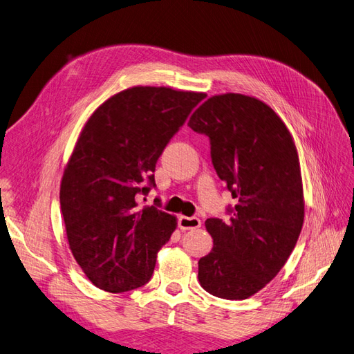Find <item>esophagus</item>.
<instances>
[{
    "label": "esophagus",
    "instance_id": "34e87169",
    "mask_svg": "<svg viewBox=\"0 0 354 354\" xmlns=\"http://www.w3.org/2000/svg\"><path fill=\"white\" fill-rule=\"evenodd\" d=\"M178 227H180L181 230L198 229V227H201V220H199L198 217L180 216V217H178Z\"/></svg>",
    "mask_w": 354,
    "mask_h": 354
}]
</instances>
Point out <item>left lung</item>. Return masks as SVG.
I'll use <instances>...</instances> for the list:
<instances>
[{"instance_id": "left-lung-1", "label": "left lung", "mask_w": 354, "mask_h": 354, "mask_svg": "<svg viewBox=\"0 0 354 354\" xmlns=\"http://www.w3.org/2000/svg\"><path fill=\"white\" fill-rule=\"evenodd\" d=\"M187 125L209 137L212 165L236 199L227 221H205L214 246L198 279L218 298L245 299L281 272L303 229L297 147L270 106L238 93L212 95Z\"/></svg>"}]
</instances>
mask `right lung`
Listing matches in <instances>:
<instances>
[{"mask_svg": "<svg viewBox=\"0 0 354 354\" xmlns=\"http://www.w3.org/2000/svg\"><path fill=\"white\" fill-rule=\"evenodd\" d=\"M205 93L133 87L85 122L60 185L69 248L85 276L108 292L149 282L177 220L137 199L155 187L156 160Z\"/></svg>", "mask_w": 354, "mask_h": 354, "instance_id": "obj_1", "label": "right lung"}]
</instances>
